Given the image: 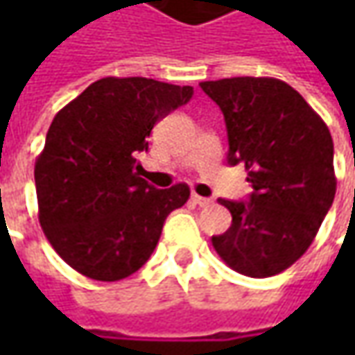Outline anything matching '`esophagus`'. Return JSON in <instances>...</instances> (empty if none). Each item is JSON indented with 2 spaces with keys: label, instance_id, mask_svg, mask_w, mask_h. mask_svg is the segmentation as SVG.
I'll return each instance as SVG.
<instances>
[{
  "label": "esophagus",
  "instance_id": "34e87169",
  "mask_svg": "<svg viewBox=\"0 0 355 355\" xmlns=\"http://www.w3.org/2000/svg\"><path fill=\"white\" fill-rule=\"evenodd\" d=\"M191 201L199 205V207H207V205H211V199L209 198H201L198 193H191Z\"/></svg>",
  "mask_w": 355,
  "mask_h": 355
}]
</instances>
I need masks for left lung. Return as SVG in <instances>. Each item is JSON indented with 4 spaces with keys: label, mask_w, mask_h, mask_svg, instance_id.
<instances>
[{
    "label": "left lung",
    "mask_w": 355,
    "mask_h": 355,
    "mask_svg": "<svg viewBox=\"0 0 355 355\" xmlns=\"http://www.w3.org/2000/svg\"><path fill=\"white\" fill-rule=\"evenodd\" d=\"M225 116L231 166L245 164L249 201L219 199L231 227L211 237L233 270L252 279L294 265L316 237L336 196L334 142L314 108L272 76L203 80Z\"/></svg>",
    "instance_id": "left-lung-1"
}]
</instances>
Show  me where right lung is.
Segmentation results:
<instances>
[{
  "label": "right lung",
  "instance_id": "add662e5",
  "mask_svg": "<svg viewBox=\"0 0 355 355\" xmlns=\"http://www.w3.org/2000/svg\"><path fill=\"white\" fill-rule=\"evenodd\" d=\"M191 87L144 76L92 83L53 118L35 162L39 223L76 272L114 282L156 249L166 217L189 199L187 184L156 189L136 156L159 118L185 104Z\"/></svg>",
  "mask_w": 355,
  "mask_h": 355
}]
</instances>
